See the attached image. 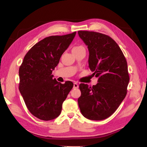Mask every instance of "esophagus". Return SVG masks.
Returning <instances> with one entry per match:
<instances>
[{
    "label": "esophagus",
    "instance_id": "1",
    "mask_svg": "<svg viewBox=\"0 0 147 147\" xmlns=\"http://www.w3.org/2000/svg\"><path fill=\"white\" fill-rule=\"evenodd\" d=\"M79 87V84L77 83H74V88H78Z\"/></svg>",
    "mask_w": 147,
    "mask_h": 147
}]
</instances>
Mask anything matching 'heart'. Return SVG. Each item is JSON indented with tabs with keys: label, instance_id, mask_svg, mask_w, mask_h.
<instances>
[{
	"label": "heart",
	"instance_id": "heart-1",
	"mask_svg": "<svg viewBox=\"0 0 147 147\" xmlns=\"http://www.w3.org/2000/svg\"><path fill=\"white\" fill-rule=\"evenodd\" d=\"M83 47L82 46H76L73 48L72 50H79V49H81V48H83Z\"/></svg>",
	"mask_w": 147,
	"mask_h": 147
}]
</instances>
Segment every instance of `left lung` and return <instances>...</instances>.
Masks as SVG:
<instances>
[{"instance_id":"left-lung-1","label":"left lung","mask_w":147,"mask_h":147,"mask_svg":"<svg viewBox=\"0 0 147 147\" xmlns=\"http://www.w3.org/2000/svg\"><path fill=\"white\" fill-rule=\"evenodd\" d=\"M79 37L88 46L89 67L98 78L96 85L81 83L78 104L83 116L102 120L111 116L127 94L129 82L127 64L118 44L109 35L79 30Z\"/></svg>"}]
</instances>
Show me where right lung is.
<instances>
[{
    "label": "right lung",
    "instance_id": "add662e5",
    "mask_svg": "<svg viewBox=\"0 0 147 147\" xmlns=\"http://www.w3.org/2000/svg\"><path fill=\"white\" fill-rule=\"evenodd\" d=\"M75 34L43 38L26 53L20 67L19 90L29 112L40 119L49 121L58 117L73 88L72 82L62 84L51 74Z\"/></svg>",
    "mask_w": 147,
    "mask_h": 147
}]
</instances>
